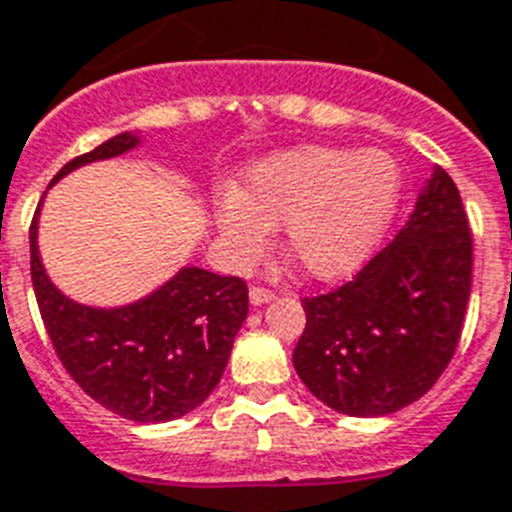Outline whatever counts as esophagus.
Returning <instances> with one entry per match:
<instances>
[{
	"label": "esophagus",
	"mask_w": 512,
	"mask_h": 512,
	"mask_svg": "<svg viewBox=\"0 0 512 512\" xmlns=\"http://www.w3.org/2000/svg\"><path fill=\"white\" fill-rule=\"evenodd\" d=\"M249 300H252V305L271 303V300H273V289H268V287H252V289H249Z\"/></svg>",
	"instance_id": "obj_1"
}]
</instances>
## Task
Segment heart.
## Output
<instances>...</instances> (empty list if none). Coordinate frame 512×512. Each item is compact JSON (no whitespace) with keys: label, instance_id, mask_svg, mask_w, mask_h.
Returning a JSON list of instances; mask_svg holds the SVG:
<instances>
[{"label":"heart","instance_id":"obj_1","mask_svg":"<svg viewBox=\"0 0 512 512\" xmlns=\"http://www.w3.org/2000/svg\"><path fill=\"white\" fill-rule=\"evenodd\" d=\"M401 199V170L385 151L300 146L265 156L244 172L239 191L215 201L228 255L249 265L271 228L284 225V249L308 276L342 279L380 247Z\"/></svg>","mask_w":512,"mask_h":512}]
</instances>
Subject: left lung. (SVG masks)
I'll return each mask as SVG.
<instances>
[{
  "label": "left lung",
  "mask_w": 512,
  "mask_h": 512,
  "mask_svg": "<svg viewBox=\"0 0 512 512\" xmlns=\"http://www.w3.org/2000/svg\"><path fill=\"white\" fill-rule=\"evenodd\" d=\"M473 233L460 191L433 167L412 217L353 281L305 297L292 353L305 388L348 417H382L428 393L468 311Z\"/></svg>",
  "instance_id": "obj_1"
}]
</instances>
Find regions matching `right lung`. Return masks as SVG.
<instances>
[{
	"mask_svg": "<svg viewBox=\"0 0 512 512\" xmlns=\"http://www.w3.org/2000/svg\"><path fill=\"white\" fill-rule=\"evenodd\" d=\"M122 132L95 151L71 159L60 177L100 159H114L138 146ZM31 220V281L44 329L60 364L76 385L124 420L170 422L204 404L223 377L233 337L249 311L247 284L204 268H180L167 284L138 303L92 308L68 300L44 271Z\"/></svg>",
	"mask_w": 512,
	"mask_h": 512,
	"instance_id": "obj_1",
	"label": "right lung"
}]
</instances>
